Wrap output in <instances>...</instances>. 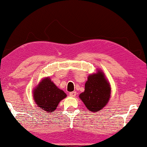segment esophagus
Masks as SVG:
<instances>
[{"instance_id": "34e87169", "label": "esophagus", "mask_w": 147, "mask_h": 147, "mask_svg": "<svg viewBox=\"0 0 147 147\" xmlns=\"http://www.w3.org/2000/svg\"><path fill=\"white\" fill-rule=\"evenodd\" d=\"M69 96L71 97H76V92H71L69 93Z\"/></svg>"}]
</instances>
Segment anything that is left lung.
<instances>
[{
  "label": "left lung",
  "instance_id": "obj_1",
  "mask_svg": "<svg viewBox=\"0 0 147 147\" xmlns=\"http://www.w3.org/2000/svg\"><path fill=\"white\" fill-rule=\"evenodd\" d=\"M111 86L101 69L90 74L85 84V90L79 98L92 112H98L105 107L110 100Z\"/></svg>",
  "mask_w": 147,
  "mask_h": 147
}]
</instances>
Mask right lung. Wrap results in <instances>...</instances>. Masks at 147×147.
Wrapping results in <instances>:
<instances>
[{
    "mask_svg": "<svg viewBox=\"0 0 147 147\" xmlns=\"http://www.w3.org/2000/svg\"><path fill=\"white\" fill-rule=\"evenodd\" d=\"M33 95L38 107L47 113L55 110L59 102L67 96V94L59 89L49 77L44 78L40 81L33 89Z\"/></svg>",
    "mask_w": 147,
    "mask_h": 147,
    "instance_id": "add662e5",
    "label": "right lung"
}]
</instances>
